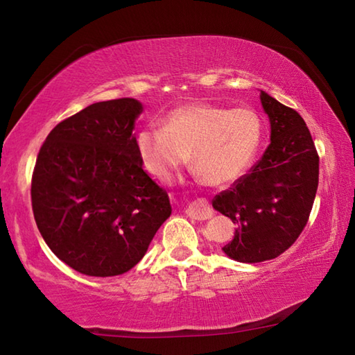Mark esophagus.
I'll return each instance as SVG.
<instances>
[{
	"label": "esophagus",
	"instance_id": "esophagus-1",
	"mask_svg": "<svg viewBox=\"0 0 355 355\" xmlns=\"http://www.w3.org/2000/svg\"><path fill=\"white\" fill-rule=\"evenodd\" d=\"M189 218L196 219V220H205L209 219L213 216V208L209 205L208 200L205 199H197L194 202L189 203L188 209H186Z\"/></svg>",
	"mask_w": 355,
	"mask_h": 355
}]
</instances>
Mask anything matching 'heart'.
Masks as SVG:
<instances>
[{
    "mask_svg": "<svg viewBox=\"0 0 355 355\" xmlns=\"http://www.w3.org/2000/svg\"><path fill=\"white\" fill-rule=\"evenodd\" d=\"M261 137V120L249 107L189 103L167 114L163 128L142 130L137 152L146 171L161 182H171L191 153L200 178L227 184L250 169Z\"/></svg>",
    "mask_w": 355,
    "mask_h": 355,
    "instance_id": "b5f03b06",
    "label": "heart"
}]
</instances>
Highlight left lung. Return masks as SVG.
I'll return each instance as SVG.
<instances>
[{
  "instance_id": "left-lung-1",
  "label": "left lung",
  "mask_w": 355,
  "mask_h": 355,
  "mask_svg": "<svg viewBox=\"0 0 355 355\" xmlns=\"http://www.w3.org/2000/svg\"><path fill=\"white\" fill-rule=\"evenodd\" d=\"M271 144L249 173L219 192L213 207L238 225L222 250L241 263L272 260L290 249L313 208L320 156L304 119L266 92Z\"/></svg>"
}]
</instances>
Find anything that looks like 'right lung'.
I'll use <instances>...</instances> for the list:
<instances>
[{"mask_svg": "<svg viewBox=\"0 0 355 355\" xmlns=\"http://www.w3.org/2000/svg\"><path fill=\"white\" fill-rule=\"evenodd\" d=\"M142 105L100 101L64 119L35 161L31 202L48 248L75 271H130L172 213L166 189L142 169L133 136Z\"/></svg>", "mask_w": 355, "mask_h": 355, "instance_id": "1", "label": "right lung"}]
</instances>
